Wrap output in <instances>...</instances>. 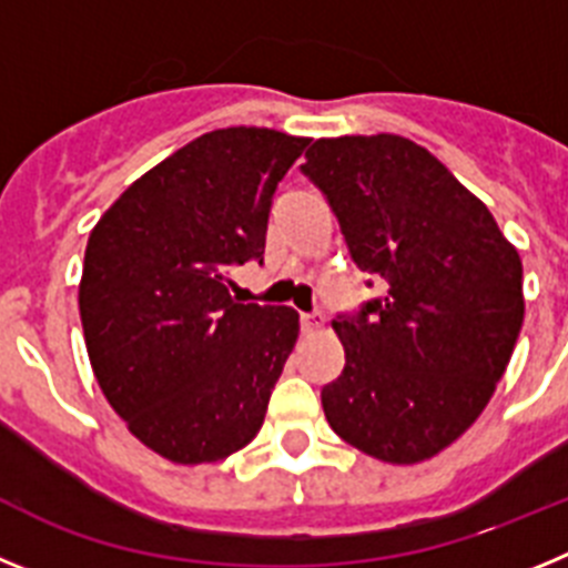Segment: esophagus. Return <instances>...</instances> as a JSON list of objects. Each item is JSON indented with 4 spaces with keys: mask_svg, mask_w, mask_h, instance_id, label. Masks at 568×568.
I'll list each match as a JSON object with an SVG mask.
<instances>
[{
    "mask_svg": "<svg viewBox=\"0 0 568 568\" xmlns=\"http://www.w3.org/2000/svg\"><path fill=\"white\" fill-rule=\"evenodd\" d=\"M301 327H304V333H318V329L324 327V315H321V313H304V315H301Z\"/></svg>",
    "mask_w": 568,
    "mask_h": 568,
    "instance_id": "34e87169",
    "label": "esophagus"
}]
</instances>
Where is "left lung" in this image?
Wrapping results in <instances>:
<instances>
[{"label": "left lung", "mask_w": 568, "mask_h": 568, "mask_svg": "<svg viewBox=\"0 0 568 568\" xmlns=\"http://www.w3.org/2000/svg\"><path fill=\"white\" fill-rule=\"evenodd\" d=\"M301 173L327 195L381 298L338 315L346 364L321 389L335 433L386 464L458 440L504 378L524 324V264L486 204L404 135L318 139ZM373 287V284H369Z\"/></svg>", "instance_id": "1"}]
</instances>
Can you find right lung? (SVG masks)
Returning <instances> with one entry per match:
<instances>
[{"label": "right lung", "mask_w": 568, "mask_h": 568, "mask_svg": "<svg viewBox=\"0 0 568 568\" xmlns=\"http://www.w3.org/2000/svg\"><path fill=\"white\" fill-rule=\"evenodd\" d=\"M310 139L199 135L135 179L84 250L79 313L104 398L173 464H213L258 435L298 338L290 307L239 304L233 270L264 261L278 182Z\"/></svg>", "instance_id": "obj_1"}]
</instances>
